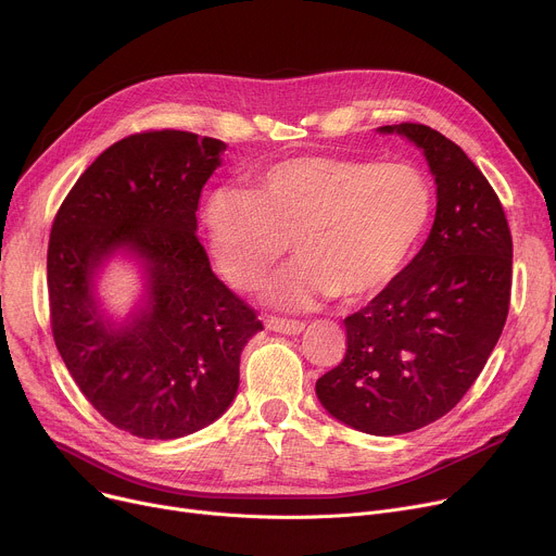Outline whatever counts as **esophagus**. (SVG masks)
Masks as SVG:
<instances>
[{
	"label": "esophagus",
	"mask_w": 556,
	"mask_h": 556,
	"mask_svg": "<svg viewBox=\"0 0 556 556\" xmlns=\"http://www.w3.org/2000/svg\"><path fill=\"white\" fill-rule=\"evenodd\" d=\"M266 328L279 334H301L305 330V324L292 321V319H279V316H268Z\"/></svg>",
	"instance_id": "34e87169"
}]
</instances>
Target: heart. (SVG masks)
I'll return each mask as SVG.
<instances>
[{
    "label": "heart",
    "mask_w": 556,
    "mask_h": 556,
    "mask_svg": "<svg viewBox=\"0 0 556 556\" xmlns=\"http://www.w3.org/2000/svg\"><path fill=\"white\" fill-rule=\"evenodd\" d=\"M431 213L433 187L416 165L296 155L253 174L249 191H213L202 217L219 273L240 290L257 288L292 242L299 262L264 296L299 309L382 292L414 257Z\"/></svg>",
    "instance_id": "b5f03b06"
}]
</instances>
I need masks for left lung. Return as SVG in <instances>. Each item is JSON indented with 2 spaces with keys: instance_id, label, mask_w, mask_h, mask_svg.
Listing matches in <instances>:
<instances>
[{
  "instance_id": "obj_1",
  "label": "left lung",
  "mask_w": 556,
  "mask_h": 556,
  "mask_svg": "<svg viewBox=\"0 0 556 556\" xmlns=\"http://www.w3.org/2000/svg\"><path fill=\"white\" fill-rule=\"evenodd\" d=\"M422 149L438 187L420 253L345 316V358L316 380L326 412L371 435H401L448 414L504 330L513 237L502 202L470 157L420 123L384 125Z\"/></svg>"
}]
</instances>
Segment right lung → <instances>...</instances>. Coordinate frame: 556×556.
Returning a JSON list of instances; mask_svg holds the SVG:
<instances>
[{"instance_id": "add662e5", "label": "right lung", "mask_w": 556, "mask_h": 556, "mask_svg": "<svg viewBox=\"0 0 556 556\" xmlns=\"http://www.w3.org/2000/svg\"><path fill=\"white\" fill-rule=\"evenodd\" d=\"M226 144L180 129L108 147L65 195L50 230L48 296L56 350L90 405L116 429L174 440L232 403L240 356L264 330L211 270L198 240L200 193ZM116 250L141 260L146 305L114 327L93 275Z\"/></svg>"}]
</instances>
